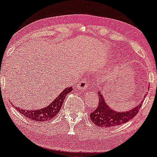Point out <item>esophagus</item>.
Wrapping results in <instances>:
<instances>
[{
  "label": "esophagus",
  "mask_w": 157,
  "mask_h": 157,
  "mask_svg": "<svg viewBox=\"0 0 157 157\" xmlns=\"http://www.w3.org/2000/svg\"><path fill=\"white\" fill-rule=\"evenodd\" d=\"M88 86H89V84H88L86 81H82V82L77 86V89L83 90V91H86V90L88 89Z\"/></svg>",
  "instance_id": "obj_1"
}]
</instances>
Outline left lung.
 Wrapping results in <instances>:
<instances>
[{
  "label": "left lung",
  "mask_w": 157,
  "mask_h": 157,
  "mask_svg": "<svg viewBox=\"0 0 157 157\" xmlns=\"http://www.w3.org/2000/svg\"><path fill=\"white\" fill-rule=\"evenodd\" d=\"M98 95V107L95 109V111L91 113L90 118L92 123L102 128L115 127L130 121L131 119L134 118L138 113L139 110L141 108L143 100H145L146 96L145 94L143 97V100L134 109L121 112V111H114L111 107H109V105L106 103L102 93L99 92Z\"/></svg>",
  "instance_id": "1"
}]
</instances>
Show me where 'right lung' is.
I'll return each mask as SVG.
<instances>
[{
	"label": "right lung",
	"instance_id": "1",
	"mask_svg": "<svg viewBox=\"0 0 157 157\" xmlns=\"http://www.w3.org/2000/svg\"><path fill=\"white\" fill-rule=\"evenodd\" d=\"M72 87L66 88L58 95V97L52 102V103H50L49 105L46 106L45 108H43V109L32 111V110L22 109L21 108L15 106V109L18 112L21 113V114H23V116L33 120V121L35 120V121L39 122H47L55 117L56 115L57 114V113L60 111L61 106L63 103L65 97H66V95L68 93L72 91Z\"/></svg>",
	"mask_w": 157,
	"mask_h": 157
}]
</instances>
